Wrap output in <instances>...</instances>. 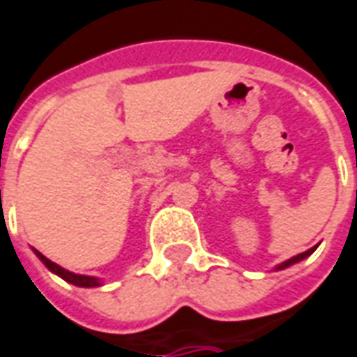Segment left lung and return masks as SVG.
Listing matches in <instances>:
<instances>
[{"label": "left lung", "mask_w": 357, "mask_h": 357, "mask_svg": "<svg viewBox=\"0 0 357 357\" xmlns=\"http://www.w3.org/2000/svg\"><path fill=\"white\" fill-rule=\"evenodd\" d=\"M315 249H317V245H315V248L307 249V251H303V253H300V255L291 257V259H288V261H284V263H280V265L276 266V268H274V271H284V268H288V266L296 265V263H300V261H303V259H305V257L311 255V253H313V251H315Z\"/></svg>", "instance_id": "obj_1"}]
</instances>
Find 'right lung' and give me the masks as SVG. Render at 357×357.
<instances>
[{
	"label": "right lung",
	"instance_id": "obj_1",
	"mask_svg": "<svg viewBox=\"0 0 357 357\" xmlns=\"http://www.w3.org/2000/svg\"><path fill=\"white\" fill-rule=\"evenodd\" d=\"M32 251H34L40 261L46 265V268H48L50 273L57 274V276L63 278L66 282L75 284V286H79V288H96V286H102L100 278H96V276H86V274H75L71 273V271H66L63 266L56 265L54 261H50L48 257H44L40 251H36V249H32Z\"/></svg>",
	"mask_w": 357,
	"mask_h": 357
}]
</instances>
